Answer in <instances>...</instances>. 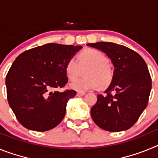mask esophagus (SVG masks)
<instances>
[{
  "label": "esophagus",
  "instance_id": "1",
  "mask_svg": "<svg viewBox=\"0 0 158 158\" xmlns=\"http://www.w3.org/2000/svg\"><path fill=\"white\" fill-rule=\"evenodd\" d=\"M85 94V92H78V93H77V96H84Z\"/></svg>",
  "mask_w": 158,
  "mask_h": 158
}]
</instances>
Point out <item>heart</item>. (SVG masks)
<instances>
[{"mask_svg": "<svg viewBox=\"0 0 158 158\" xmlns=\"http://www.w3.org/2000/svg\"><path fill=\"white\" fill-rule=\"evenodd\" d=\"M86 77L75 80L69 84V88L77 92H85L100 87L106 89L114 78V70L108 63V58L99 50L86 49L77 55V61L71 58L67 61L65 72L69 80H74L81 74V69Z\"/></svg>", "mask_w": 158, "mask_h": 158, "instance_id": "heart-1", "label": "heart"}]
</instances>
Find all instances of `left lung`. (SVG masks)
I'll list each match as a JSON object with an SVG mask.
<instances>
[{
	"instance_id": "obj_1",
	"label": "left lung",
	"mask_w": 158,
	"mask_h": 158,
	"mask_svg": "<svg viewBox=\"0 0 158 158\" xmlns=\"http://www.w3.org/2000/svg\"><path fill=\"white\" fill-rule=\"evenodd\" d=\"M87 46L105 53L115 68L114 78L105 95H97V101L91 108L92 118L105 131H126L147 106L152 88L147 65L138 53L125 46L107 42Z\"/></svg>"
}]
</instances>
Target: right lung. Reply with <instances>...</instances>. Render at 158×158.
<instances>
[{
  "label": "right lung",
  "mask_w": 158,
  "mask_h": 158,
  "mask_svg": "<svg viewBox=\"0 0 158 158\" xmlns=\"http://www.w3.org/2000/svg\"><path fill=\"white\" fill-rule=\"evenodd\" d=\"M82 47L47 43L20 54L7 73L8 104L22 126L35 131H49L62 122L74 90L54 91L68 82L67 61Z\"/></svg>",
  "instance_id": "1"
}]
</instances>
